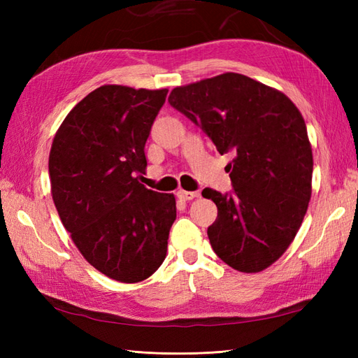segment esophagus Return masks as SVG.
<instances>
[{"mask_svg": "<svg viewBox=\"0 0 358 358\" xmlns=\"http://www.w3.org/2000/svg\"><path fill=\"white\" fill-rule=\"evenodd\" d=\"M177 196L183 201H191L195 199V196H199V192H189V191H183V189H181V191L177 192Z\"/></svg>", "mask_w": 358, "mask_h": 358, "instance_id": "esophagus-1", "label": "esophagus"}]
</instances>
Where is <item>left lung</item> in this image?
I'll list each match as a JSON object with an SVG mask.
<instances>
[{
  "label": "left lung",
  "mask_w": 358,
  "mask_h": 358,
  "mask_svg": "<svg viewBox=\"0 0 358 358\" xmlns=\"http://www.w3.org/2000/svg\"><path fill=\"white\" fill-rule=\"evenodd\" d=\"M169 103L220 154L234 155L232 194L201 192L218 209L208 227L214 252L240 272L269 268L295 238L313 192V149L300 110L280 90L234 72L175 87Z\"/></svg>",
  "instance_id": "obj_1"
}]
</instances>
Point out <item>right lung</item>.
I'll use <instances>...</instances> for the list:
<instances>
[{"instance_id":"1","label":"right lung","mask_w":358,"mask_h":358,"mask_svg":"<svg viewBox=\"0 0 358 358\" xmlns=\"http://www.w3.org/2000/svg\"><path fill=\"white\" fill-rule=\"evenodd\" d=\"M167 89H95L67 113L49 155L52 199L81 255L121 283L149 278L177 218L172 194L140 183L144 144Z\"/></svg>"}]
</instances>
